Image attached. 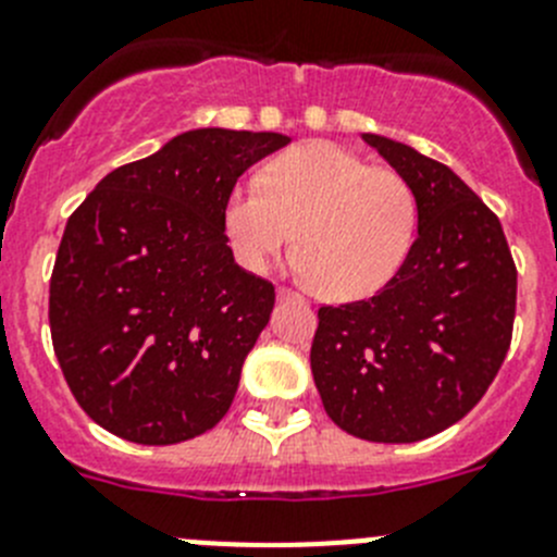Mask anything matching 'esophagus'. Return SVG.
Segmentation results:
<instances>
[{
  "mask_svg": "<svg viewBox=\"0 0 557 557\" xmlns=\"http://www.w3.org/2000/svg\"><path fill=\"white\" fill-rule=\"evenodd\" d=\"M277 299L280 302H288V299H302L299 294H294L290 288H277Z\"/></svg>",
  "mask_w": 557,
  "mask_h": 557,
  "instance_id": "1",
  "label": "esophagus"
}]
</instances>
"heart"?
I'll return each mask as SVG.
<instances>
[{
	"label": "heart",
	"instance_id": "1",
	"mask_svg": "<svg viewBox=\"0 0 557 557\" xmlns=\"http://www.w3.org/2000/svg\"><path fill=\"white\" fill-rule=\"evenodd\" d=\"M419 205L408 180L330 141H308L242 183L224 202V233L249 272H267L297 233V272L327 299L383 290L408 260Z\"/></svg>",
	"mask_w": 557,
	"mask_h": 557
}]
</instances>
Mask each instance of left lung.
<instances>
[{
    "mask_svg": "<svg viewBox=\"0 0 557 557\" xmlns=\"http://www.w3.org/2000/svg\"><path fill=\"white\" fill-rule=\"evenodd\" d=\"M419 205L405 267L372 299L319 308L310 372L349 435L413 444L460 422L510 347L516 267L503 224L449 166L363 133Z\"/></svg>",
    "mask_w": 557,
    "mask_h": 557,
    "instance_id": "1",
    "label": "left lung"
}]
</instances>
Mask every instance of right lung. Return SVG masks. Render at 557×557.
Returning a JSON list of instances; mask_svg holds the SVG:
<instances>
[{
    "instance_id": "obj_1",
    "label": "right lung",
    "mask_w": 557,
    "mask_h": 557,
    "mask_svg": "<svg viewBox=\"0 0 557 557\" xmlns=\"http://www.w3.org/2000/svg\"><path fill=\"white\" fill-rule=\"evenodd\" d=\"M290 138L199 127L119 166L69 216L49 283L58 363L79 408L133 444L216 428L274 308L224 235L238 177Z\"/></svg>"
}]
</instances>
